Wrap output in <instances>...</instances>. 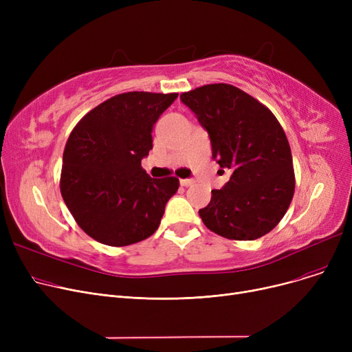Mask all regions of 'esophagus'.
<instances>
[{
  "label": "esophagus",
  "mask_w": 352,
  "mask_h": 352,
  "mask_svg": "<svg viewBox=\"0 0 352 352\" xmlns=\"http://www.w3.org/2000/svg\"><path fill=\"white\" fill-rule=\"evenodd\" d=\"M179 184L182 187H190V186H192L194 184V179H191V178H186V179H181L179 181Z\"/></svg>",
  "instance_id": "1"
}]
</instances>
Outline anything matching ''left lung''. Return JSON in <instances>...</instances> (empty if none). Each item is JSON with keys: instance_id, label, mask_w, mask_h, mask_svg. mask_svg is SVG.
Masks as SVG:
<instances>
[{"instance_id": "obj_1", "label": "left lung", "mask_w": 352, "mask_h": 352, "mask_svg": "<svg viewBox=\"0 0 352 352\" xmlns=\"http://www.w3.org/2000/svg\"><path fill=\"white\" fill-rule=\"evenodd\" d=\"M208 133L212 158L231 173L198 211L212 232L238 241L268 234L285 215L295 188L291 148L271 111L230 84L181 94Z\"/></svg>"}]
</instances>
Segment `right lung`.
Returning a JSON list of instances; mask_svg holds the SVG:
<instances>
[{
	"label": "right lung",
	"mask_w": 352,
	"mask_h": 352,
	"mask_svg": "<svg viewBox=\"0 0 352 352\" xmlns=\"http://www.w3.org/2000/svg\"><path fill=\"white\" fill-rule=\"evenodd\" d=\"M178 94L125 92L91 109L76 125L63 155L61 195L81 230L124 247L153 235L175 177L151 178L141 160L153 150V128Z\"/></svg>",
	"instance_id": "right-lung-1"
}]
</instances>
